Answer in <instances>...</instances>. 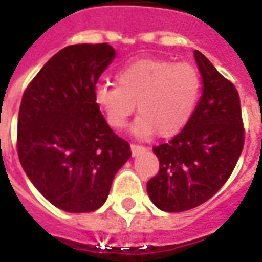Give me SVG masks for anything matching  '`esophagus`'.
<instances>
[{
    "label": "esophagus",
    "mask_w": 262,
    "mask_h": 262,
    "mask_svg": "<svg viewBox=\"0 0 262 262\" xmlns=\"http://www.w3.org/2000/svg\"><path fill=\"white\" fill-rule=\"evenodd\" d=\"M130 150H132V154H133V156H137V154H140L142 151H144V150H146V147H144V146H140V144H135V143H132Z\"/></svg>",
    "instance_id": "34e87169"
}]
</instances>
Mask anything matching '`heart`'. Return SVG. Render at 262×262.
<instances>
[{
  "label": "heart",
  "instance_id": "b5f03b06",
  "mask_svg": "<svg viewBox=\"0 0 262 262\" xmlns=\"http://www.w3.org/2000/svg\"><path fill=\"white\" fill-rule=\"evenodd\" d=\"M118 85L95 88V103L114 129H123L137 111L135 132L140 136L159 133L174 137L192 118L202 90L201 74L189 63L168 59H140L116 73Z\"/></svg>",
  "mask_w": 262,
  "mask_h": 262
}]
</instances>
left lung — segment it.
<instances>
[{
    "label": "left lung",
    "instance_id": "left-lung-1",
    "mask_svg": "<svg viewBox=\"0 0 262 262\" xmlns=\"http://www.w3.org/2000/svg\"><path fill=\"white\" fill-rule=\"evenodd\" d=\"M195 59L203 94L185 129L153 147L160 170L147 182L153 203L165 212L196 208L225 185L244 146L240 97L234 84L201 52Z\"/></svg>",
    "mask_w": 262,
    "mask_h": 262
}]
</instances>
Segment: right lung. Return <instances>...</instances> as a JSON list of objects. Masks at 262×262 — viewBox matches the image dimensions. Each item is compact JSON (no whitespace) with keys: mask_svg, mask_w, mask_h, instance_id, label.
<instances>
[{"mask_svg":"<svg viewBox=\"0 0 262 262\" xmlns=\"http://www.w3.org/2000/svg\"><path fill=\"white\" fill-rule=\"evenodd\" d=\"M115 59L106 43L73 45L49 60L26 86L18 115L16 148L39 192L71 213L101 208L115 174L130 159L95 103V88Z\"/></svg>","mask_w":262,"mask_h":262,"instance_id":"1","label":"right lung"}]
</instances>
